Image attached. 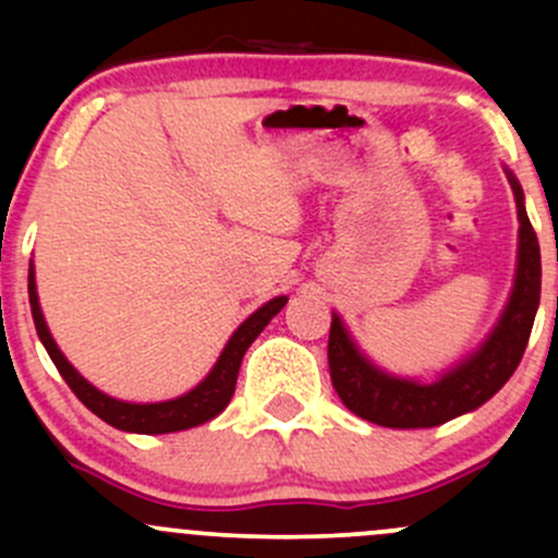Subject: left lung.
<instances>
[{
    "label": "left lung",
    "mask_w": 558,
    "mask_h": 558,
    "mask_svg": "<svg viewBox=\"0 0 558 558\" xmlns=\"http://www.w3.org/2000/svg\"><path fill=\"white\" fill-rule=\"evenodd\" d=\"M515 191L521 221L519 243V275L510 305L502 320L488 337L486 345L466 359L461 367L448 373L437 384L421 386L413 380H399L380 373L367 362L348 331L342 329L340 318H331L329 329V375L337 397L342 399L351 413L359 418L373 421L388 429H426L440 426L461 413L481 408L494 397L510 375L519 367L523 351H526L529 335H532L534 313L539 305V245L526 210H523L521 185L510 178Z\"/></svg>",
    "instance_id": "8db88e82"
}]
</instances>
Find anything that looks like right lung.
<instances>
[{"label": "right lung", "mask_w": 558, "mask_h": 558, "mask_svg": "<svg viewBox=\"0 0 558 558\" xmlns=\"http://www.w3.org/2000/svg\"><path fill=\"white\" fill-rule=\"evenodd\" d=\"M286 296H278V300L267 302L264 307H258L251 318L240 326L232 335V340L223 348L221 359L216 362L213 373L202 380L194 391H189L185 397L170 399V402H156V404H132L121 402V399H112L107 393L97 391L86 378L75 373L70 362L64 359V353L56 348L53 337H50L48 326H45L43 311H39L37 302V286H35V272L29 269V305H32V318H35L37 335L43 340L45 351L53 359L56 369L61 373V378L66 380V386L75 391V397L92 410L94 415L107 421L110 426L123 432H137V435H167V432H183L191 429V426H199L205 421L216 418L223 408L232 399L234 386H238V373L240 364H243L245 351L251 348V342L256 340L264 331V326L275 318L286 305Z\"/></svg>", "instance_id": "1"}]
</instances>
